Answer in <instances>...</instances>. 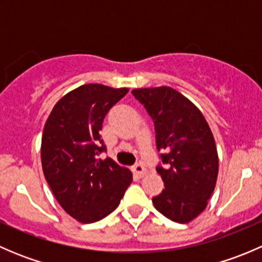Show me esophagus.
I'll use <instances>...</instances> for the list:
<instances>
[{"mask_svg": "<svg viewBox=\"0 0 262 262\" xmlns=\"http://www.w3.org/2000/svg\"><path fill=\"white\" fill-rule=\"evenodd\" d=\"M133 172H134V175H137L138 178H143V176L147 173V170H146V167H144L143 163L139 162V163H136V165L133 166Z\"/></svg>", "mask_w": 262, "mask_h": 262, "instance_id": "obj_1", "label": "esophagus"}]
</instances>
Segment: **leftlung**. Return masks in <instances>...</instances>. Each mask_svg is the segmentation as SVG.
Here are the masks:
<instances>
[{
	"mask_svg": "<svg viewBox=\"0 0 262 262\" xmlns=\"http://www.w3.org/2000/svg\"><path fill=\"white\" fill-rule=\"evenodd\" d=\"M152 118L161 163L156 167L165 189L152 199L156 209L187 223L205 209L218 176L214 137L200 110L171 87L132 91Z\"/></svg>",
	"mask_w": 262,
	"mask_h": 262,
	"instance_id": "8db88e82",
	"label": "left lung"
}]
</instances>
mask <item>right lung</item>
I'll return each mask as SVG.
<instances>
[{
    "instance_id": "obj_1",
    "label": "right lung",
    "mask_w": 262,
    "mask_h": 262,
    "mask_svg": "<svg viewBox=\"0 0 262 262\" xmlns=\"http://www.w3.org/2000/svg\"><path fill=\"white\" fill-rule=\"evenodd\" d=\"M128 89L89 83L68 92L50 113L41 138V166L55 199L81 223L114 212L132 184V172L112 158L100 136L109 110Z\"/></svg>"
}]
</instances>
